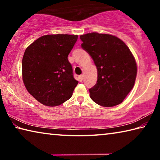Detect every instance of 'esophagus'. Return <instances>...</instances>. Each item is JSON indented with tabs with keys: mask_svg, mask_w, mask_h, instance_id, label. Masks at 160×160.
<instances>
[{
	"mask_svg": "<svg viewBox=\"0 0 160 160\" xmlns=\"http://www.w3.org/2000/svg\"><path fill=\"white\" fill-rule=\"evenodd\" d=\"M79 79H80V81H82V80H83V75H79Z\"/></svg>",
	"mask_w": 160,
	"mask_h": 160,
	"instance_id": "1",
	"label": "esophagus"
}]
</instances>
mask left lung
<instances>
[{
    "label": "left lung",
    "instance_id": "1",
    "mask_svg": "<svg viewBox=\"0 0 160 160\" xmlns=\"http://www.w3.org/2000/svg\"><path fill=\"white\" fill-rule=\"evenodd\" d=\"M81 44L92 58L97 82L90 88L91 99L102 107L121 104L133 88L137 63L129 48L117 37L92 32L80 35Z\"/></svg>",
    "mask_w": 160,
    "mask_h": 160
}]
</instances>
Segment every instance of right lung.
I'll return each instance as SVG.
<instances>
[{
    "label": "right lung",
    "instance_id": "1",
    "mask_svg": "<svg viewBox=\"0 0 160 160\" xmlns=\"http://www.w3.org/2000/svg\"><path fill=\"white\" fill-rule=\"evenodd\" d=\"M78 35L47 34L26 48L22 62L23 82L31 95L48 107L63 104L78 84L68 56Z\"/></svg>",
    "mask_w": 160,
    "mask_h": 160
}]
</instances>
